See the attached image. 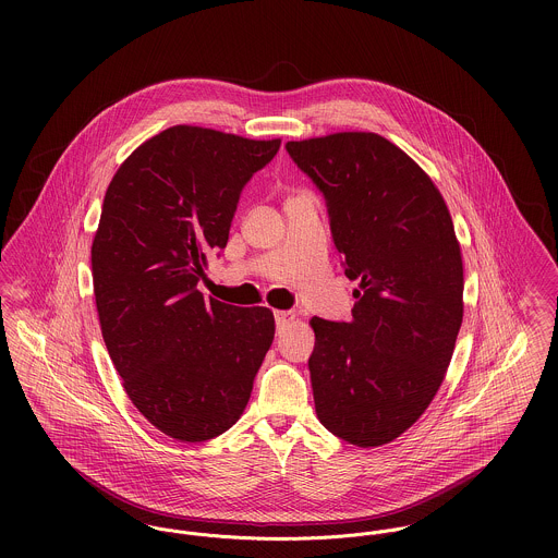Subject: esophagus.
<instances>
[{"instance_id":"esophagus-1","label":"esophagus","mask_w":558,"mask_h":558,"mask_svg":"<svg viewBox=\"0 0 558 558\" xmlns=\"http://www.w3.org/2000/svg\"><path fill=\"white\" fill-rule=\"evenodd\" d=\"M294 314L292 312H275V322H277V328L281 330V328H286L288 324H292L294 322Z\"/></svg>"}]
</instances>
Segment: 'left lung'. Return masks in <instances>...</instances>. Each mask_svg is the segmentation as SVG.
I'll return each instance as SVG.
<instances>
[{"label":"left lung","mask_w":558,"mask_h":558,"mask_svg":"<svg viewBox=\"0 0 558 558\" xmlns=\"http://www.w3.org/2000/svg\"><path fill=\"white\" fill-rule=\"evenodd\" d=\"M326 199L345 277L348 322L312 318L310 374L319 423L369 449L401 436L432 403L464 316V268L432 178L376 133L288 142Z\"/></svg>","instance_id":"8db88e82"}]
</instances>
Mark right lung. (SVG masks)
<instances>
[{"mask_svg": "<svg viewBox=\"0 0 558 558\" xmlns=\"http://www.w3.org/2000/svg\"><path fill=\"white\" fill-rule=\"evenodd\" d=\"M281 140L171 126L120 165L92 242L100 330L124 391L162 434L204 442L230 429L272 343L266 307L206 301L240 193Z\"/></svg>", "mask_w": 558, "mask_h": 558, "instance_id": "right-lung-1", "label": "right lung"}]
</instances>
